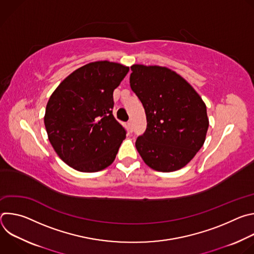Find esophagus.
<instances>
[{"label": "esophagus", "mask_w": 254, "mask_h": 254, "mask_svg": "<svg viewBox=\"0 0 254 254\" xmlns=\"http://www.w3.org/2000/svg\"><path fill=\"white\" fill-rule=\"evenodd\" d=\"M127 127H128V128H129L130 130H132L133 124H132V122H131V121H128V122H127Z\"/></svg>", "instance_id": "esophagus-1"}]
</instances>
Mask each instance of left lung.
Returning <instances> with one entry per match:
<instances>
[{
	"instance_id": "1",
	"label": "left lung",
	"mask_w": 254,
	"mask_h": 254,
	"mask_svg": "<svg viewBox=\"0 0 254 254\" xmlns=\"http://www.w3.org/2000/svg\"><path fill=\"white\" fill-rule=\"evenodd\" d=\"M129 83L146 112L147 129L135 148L159 172L185 167L202 148L209 127L206 104L182 76L165 66L133 64Z\"/></svg>"
}]
</instances>
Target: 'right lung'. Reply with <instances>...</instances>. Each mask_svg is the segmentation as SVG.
<instances>
[{"label": "right lung", "mask_w": 254, "mask_h": 254, "mask_svg": "<svg viewBox=\"0 0 254 254\" xmlns=\"http://www.w3.org/2000/svg\"><path fill=\"white\" fill-rule=\"evenodd\" d=\"M128 70L117 62H90L51 94L44 124L54 151L69 167L93 173L114 163L126 138V129L113 115L114 90Z\"/></svg>", "instance_id": "obj_1"}]
</instances>
